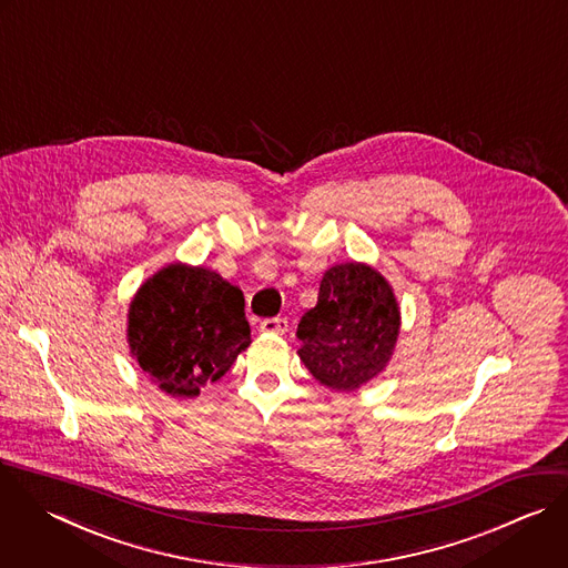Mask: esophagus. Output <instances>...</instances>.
I'll return each instance as SVG.
<instances>
[{
	"instance_id": "1",
	"label": "esophagus",
	"mask_w": 568,
	"mask_h": 568,
	"mask_svg": "<svg viewBox=\"0 0 568 568\" xmlns=\"http://www.w3.org/2000/svg\"><path fill=\"white\" fill-rule=\"evenodd\" d=\"M260 331L268 333V335H284L288 331V322H286V317H271L260 324Z\"/></svg>"
}]
</instances>
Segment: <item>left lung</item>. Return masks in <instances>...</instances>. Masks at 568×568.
Here are the masks:
<instances>
[{
	"mask_svg": "<svg viewBox=\"0 0 568 568\" xmlns=\"http://www.w3.org/2000/svg\"><path fill=\"white\" fill-rule=\"evenodd\" d=\"M399 326L397 297L377 268L335 264L322 275L317 304L300 320L297 355L320 384L351 393L388 366Z\"/></svg>",
	"mask_w": 568,
	"mask_h": 568,
	"instance_id": "8db88e82",
	"label": "left lung"
}]
</instances>
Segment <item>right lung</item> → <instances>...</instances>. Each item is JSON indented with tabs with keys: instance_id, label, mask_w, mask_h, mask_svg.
<instances>
[{
	"instance_id": "1",
	"label": "right lung",
	"mask_w": 568,
	"mask_h": 568,
	"mask_svg": "<svg viewBox=\"0 0 568 568\" xmlns=\"http://www.w3.org/2000/svg\"><path fill=\"white\" fill-rule=\"evenodd\" d=\"M126 339L162 393L193 399L251 344L244 293L206 266L173 262L133 295Z\"/></svg>"
}]
</instances>
